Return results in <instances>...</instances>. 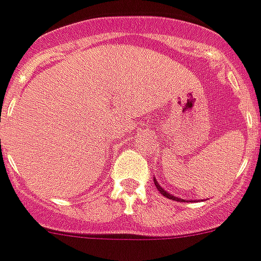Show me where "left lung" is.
<instances>
[{
    "instance_id": "1",
    "label": "left lung",
    "mask_w": 261,
    "mask_h": 261,
    "mask_svg": "<svg viewBox=\"0 0 261 261\" xmlns=\"http://www.w3.org/2000/svg\"><path fill=\"white\" fill-rule=\"evenodd\" d=\"M154 184H155L156 189H158V192H160L161 194H162V196L167 197V198H170V200L179 201V202H182V201H184V202H185V200H182V198H178V197H174V196H173V194H170V193H167L166 190H165L164 188H162V186H160V185H158V182L155 181V177H154Z\"/></svg>"
}]
</instances>
